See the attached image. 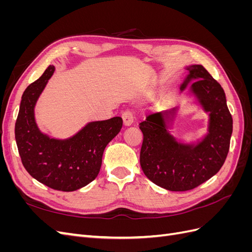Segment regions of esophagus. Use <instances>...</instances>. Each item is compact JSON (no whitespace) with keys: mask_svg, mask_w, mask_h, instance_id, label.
<instances>
[{"mask_svg":"<svg viewBox=\"0 0 252 252\" xmlns=\"http://www.w3.org/2000/svg\"><path fill=\"white\" fill-rule=\"evenodd\" d=\"M122 119H123V123L125 126H130L133 123V112L130 110H126L122 113Z\"/></svg>","mask_w":252,"mask_h":252,"instance_id":"34e87169","label":"esophagus"}]
</instances>
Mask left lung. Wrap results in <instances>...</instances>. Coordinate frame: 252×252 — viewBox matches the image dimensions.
<instances>
[{"label":"left lung","instance_id":"1","mask_svg":"<svg viewBox=\"0 0 252 252\" xmlns=\"http://www.w3.org/2000/svg\"><path fill=\"white\" fill-rule=\"evenodd\" d=\"M186 69L189 74L181 90L195 80L191 91L205 111L210 112L206 138L195 146L175 142L165 124L174 109L151 113L140 123L142 170L152 183L170 191H187L212 178L225 162L232 133V117L220 83L202 65H191Z\"/></svg>","mask_w":252,"mask_h":252}]
</instances>
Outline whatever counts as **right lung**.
I'll use <instances>...</instances> for the list:
<instances>
[{"instance_id": "right-lung-1", "label": "right lung", "mask_w": 252, "mask_h": 252, "mask_svg": "<svg viewBox=\"0 0 252 252\" xmlns=\"http://www.w3.org/2000/svg\"><path fill=\"white\" fill-rule=\"evenodd\" d=\"M55 67L48 66L41 78L22 95L14 128L18 150L27 172L60 191H74L93 182L101 169L105 147L116 136L123 120L114 117L93 122L68 140H55L43 134L34 121V105Z\"/></svg>"}]
</instances>
